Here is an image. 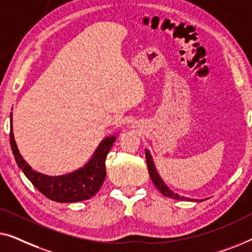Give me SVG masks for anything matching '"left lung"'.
Returning <instances> with one entry per match:
<instances>
[{"label": "left lung", "mask_w": 252, "mask_h": 252, "mask_svg": "<svg viewBox=\"0 0 252 252\" xmlns=\"http://www.w3.org/2000/svg\"><path fill=\"white\" fill-rule=\"evenodd\" d=\"M145 157H146V162H147V168H148V172H150V177L152 179V182L154 183V185L157 189L160 190V192L163 194L164 196H168L170 198H175V200H185V201H196V200H190L189 197H185V196H180L178 194L173 193L171 189H169L168 186L165 185L164 182H163L162 178L158 175L157 169H155V165H154V161L153 158L151 157V153L148 150H145Z\"/></svg>", "instance_id": "8db88e82"}]
</instances>
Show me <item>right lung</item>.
Masks as SVG:
<instances>
[{
	"mask_svg": "<svg viewBox=\"0 0 252 252\" xmlns=\"http://www.w3.org/2000/svg\"><path fill=\"white\" fill-rule=\"evenodd\" d=\"M10 144L17 164L43 195L60 203L89 200L95 195L106 178V157L111 151L116 136L106 137L99 144L87 164L77 169L76 171L63 176H47L32 169L21 157L13 137L12 113L10 115Z\"/></svg>",
	"mask_w": 252,
	"mask_h": 252,
	"instance_id": "1",
	"label": "right lung"
}]
</instances>
